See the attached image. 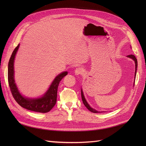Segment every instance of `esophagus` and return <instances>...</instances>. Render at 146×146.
<instances>
[{
	"label": "esophagus",
	"instance_id": "1",
	"mask_svg": "<svg viewBox=\"0 0 146 146\" xmlns=\"http://www.w3.org/2000/svg\"><path fill=\"white\" fill-rule=\"evenodd\" d=\"M83 69L81 68H76V69L75 70V74L76 75V76H80V75L82 74L83 73Z\"/></svg>",
	"mask_w": 146,
	"mask_h": 146
}]
</instances>
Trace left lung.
Instances as JSON below:
<instances>
[{
    "mask_svg": "<svg viewBox=\"0 0 146 146\" xmlns=\"http://www.w3.org/2000/svg\"><path fill=\"white\" fill-rule=\"evenodd\" d=\"M127 57H129V58L133 59L134 61H135V78H136V70H137V66H138V62H137V59L135 57V55H127ZM135 85V83H134ZM81 96H82V101H83V104L85 105V107L88 108V110H89L90 111L92 112V113H103V112H105V111H97V110L92 108L89 105V104H88L87 103V102L85 98V97H84V95H83V91H82V90H81Z\"/></svg>",
    "mask_w": 146,
    "mask_h": 146,
    "instance_id": "1",
    "label": "left lung"
}]
</instances>
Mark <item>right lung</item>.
Returning a JSON list of instances; mask_svg holds the SVG:
<instances>
[{
    "label": "right lung",
    "mask_w": 146,
    "mask_h": 146,
    "mask_svg": "<svg viewBox=\"0 0 146 146\" xmlns=\"http://www.w3.org/2000/svg\"><path fill=\"white\" fill-rule=\"evenodd\" d=\"M19 44L13 50L8 62V80L13 97L22 107L30 111L47 113L50 111L56 102L57 90L60 81L68 74V72H63L58 75L52 82L49 88L42 97L36 99L25 98L19 92L15 82L14 78V60Z\"/></svg>",
    "instance_id": "1"
}]
</instances>
